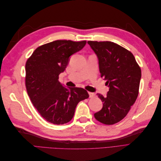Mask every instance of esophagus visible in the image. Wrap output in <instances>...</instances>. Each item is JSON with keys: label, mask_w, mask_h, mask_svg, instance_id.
Segmentation results:
<instances>
[{"label": "esophagus", "mask_w": 161, "mask_h": 161, "mask_svg": "<svg viewBox=\"0 0 161 161\" xmlns=\"http://www.w3.org/2000/svg\"><path fill=\"white\" fill-rule=\"evenodd\" d=\"M89 97L92 98V97H94L95 96V94L93 93V92H89Z\"/></svg>", "instance_id": "1"}]
</instances>
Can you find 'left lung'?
Here are the masks:
<instances>
[{
    "label": "left lung",
    "instance_id": "1",
    "mask_svg": "<svg viewBox=\"0 0 161 161\" xmlns=\"http://www.w3.org/2000/svg\"><path fill=\"white\" fill-rule=\"evenodd\" d=\"M87 43L98 58L101 77L109 89L106 97L97 94L103 104L94 116L102 124H114L125 118L137 99L140 68L132 53L114 42Z\"/></svg>",
    "mask_w": 161,
    "mask_h": 161
}]
</instances>
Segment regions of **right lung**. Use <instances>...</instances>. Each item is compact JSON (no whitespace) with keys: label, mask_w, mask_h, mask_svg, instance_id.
<instances>
[{"label":"right lung","mask_w":161,"mask_h":161,"mask_svg":"<svg viewBox=\"0 0 161 161\" xmlns=\"http://www.w3.org/2000/svg\"><path fill=\"white\" fill-rule=\"evenodd\" d=\"M86 41L56 40L38 47L25 64V85L33 105L48 122L62 125L72 119L77 104L87 99V91L63 86L59 75L70 56L81 50Z\"/></svg>","instance_id":"obj_1"}]
</instances>
